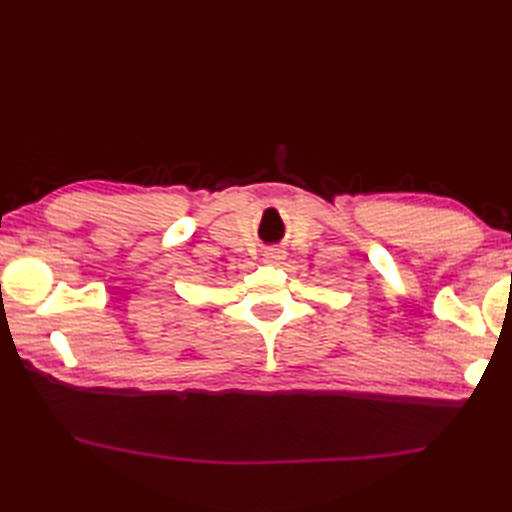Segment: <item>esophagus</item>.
I'll return each instance as SVG.
<instances>
[{
    "instance_id": "obj_1",
    "label": "esophagus",
    "mask_w": 512,
    "mask_h": 512,
    "mask_svg": "<svg viewBox=\"0 0 512 512\" xmlns=\"http://www.w3.org/2000/svg\"><path fill=\"white\" fill-rule=\"evenodd\" d=\"M286 250H282V247H271V250L265 252V262H269V265H280V262L286 260Z\"/></svg>"
}]
</instances>
